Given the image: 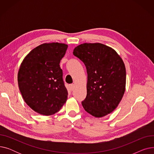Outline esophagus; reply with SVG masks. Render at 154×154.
Wrapping results in <instances>:
<instances>
[{
  "instance_id": "esophagus-1",
  "label": "esophagus",
  "mask_w": 154,
  "mask_h": 154,
  "mask_svg": "<svg viewBox=\"0 0 154 154\" xmlns=\"http://www.w3.org/2000/svg\"><path fill=\"white\" fill-rule=\"evenodd\" d=\"M69 87H70V89L71 91H73V90H74V88L75 85H74V84H70V85H69Z\"/></svg>"
}]
</instances>
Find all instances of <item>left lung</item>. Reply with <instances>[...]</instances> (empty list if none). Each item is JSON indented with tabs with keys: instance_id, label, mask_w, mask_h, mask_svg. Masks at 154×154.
<instances>
[{
	"instance_id": "1",
	"label": "left lung",
	"mask_w": 154,
	"mask_h": 154,
	"mask_svg": "<svg viewBox=\"0 0 154 154\" xmlns=\"http://www.w3.org/2000/svg\"><path fill=\"white\" fill-rule=\"evenodd\" d=\"M73 54L84 62L87 72L84 109L95 117L109 114L125 91L126 70L122 58L112 48L100 43L80 44Z\"/></svg>"
}]
</instances>
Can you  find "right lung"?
Returning a JSON list of instances; mask_svg holds the SVG:
<instances>
[{
	"mask_svg": "<svg viewBox=\"0 0 154 154\" xmlns=\"http://www.w3.org/2000/svg\"><path fill=\"white\" fill-rule=\"evenodd\" d=\"M67 47L58 42L42 44L21 63L17 76L19 90L26 103L41 115L54 114L67 99L59 65Z\"/></svg>",
	"mask_w": 154,
	"mask_h": 154,
	"instance_id": "add662e5",
	"label": "right lung"
}]
</instances>
